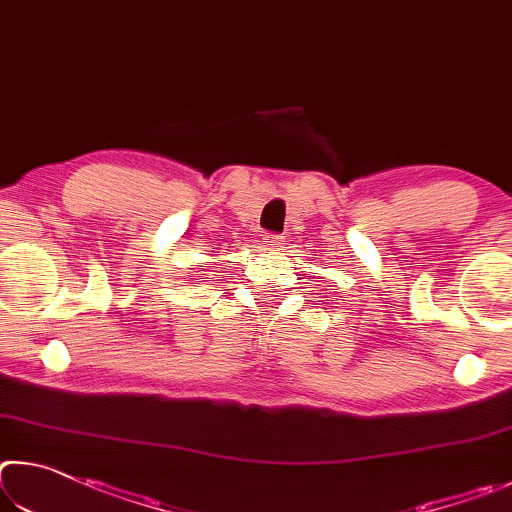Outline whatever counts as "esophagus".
Here are the masks:
<instances>
[{"instance_id":"esophagus-1","label":"esophagus","mask_w":512,"mask_h":512,"mask_svg":"<svg viewBox=\"0 0 512 512\" xmlns=\"http://www.w3.org/2000/svg\"><path fill=\"white\" fill-rule=\"evenodd\" d=\"M285 245V238L283 236H276V233H270V236L263 238V247L267 251H272V254H279Z\"/></svg>"}]
</instances>
